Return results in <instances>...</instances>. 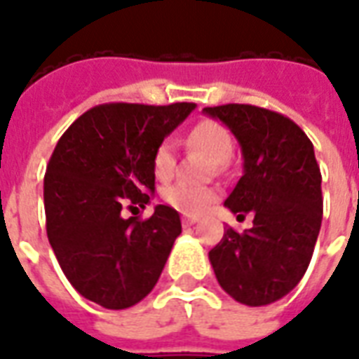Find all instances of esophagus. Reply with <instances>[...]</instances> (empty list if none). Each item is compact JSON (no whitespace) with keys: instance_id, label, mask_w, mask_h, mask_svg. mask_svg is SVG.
Here are the masks:
<instances>
[{"instance_id":"obj_1","label":"esophagus","mask_w":359,"mask_h":359,"mask_svg":"<svg viewBox=\"0 0 359 359\" xmlns=\"http://www.w3.org/2000/svg\"><path fill=\"white\" fill-rule=\"evenodd\" d=\"M196 221H198V215H183L182 217V223L185 225V227H189V225H195Z\"/></svg>"}]
</instances>
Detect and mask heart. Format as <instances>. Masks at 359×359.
I'll use <instances>...</instances> for the list:
<instances>
[{"label":"heart","mask_w":359,"mask_h":359,"mask_svg":"<svg viewBox=\"0 0 359 359\" xmlns=\"http://www.w3.org/2000/svg\"><path fill=\"white\" fill-rule=\"evenodd\" d=\"M187 144L195 149L206 153L215 164L225 163L233 153V138L225 126L217 125L214 121H202L187 136ZM176 170V153L174 144L164 140L153 153V172L161 182H168ZM163 201L176 208L177 212L187 215H196L208 208L215 201V191L208 187H193L187 183H176L163 191Z\"/></svg>","instance_id":"1"}]
</instances>
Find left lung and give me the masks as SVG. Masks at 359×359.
Instances as JSON below:
<instances>
[{
  "label": "left lung",
  "instance_id": "8db88e82",
  "mask_svg": "<svg viewBox=\"0 0 359 359\" xmlns=\"http://www.w3.org/2000/svg\"><path fill=\"white\" fill-rule=\"evenodd\" d=\"M238 140L244 174L225 206L253 227H229L208 253L215 278L242 304L263 306L292 292L309 269L322 225V174L312 142L292 118L248 104L204 107Z\"/></svg>",
  "mask_w": 359,
  "mask_h": 359
}]
</instances>
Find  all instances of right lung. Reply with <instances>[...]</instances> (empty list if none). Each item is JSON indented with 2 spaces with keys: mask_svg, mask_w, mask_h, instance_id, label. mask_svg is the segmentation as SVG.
Wrapping results in <instances>:
<instances>
[{
  "mask_svg": "<svg viewBox=\"0 0 359 359\" xmlns=\"http://www.w3.org/2000/svg\"><path fill=\"white\" fill-rule=\"evenodd\" d=\"M195 107L104 104L58 140L43 185L47 236L69 284L88 301L123 311L157 284L182 233L180 214L157 204L142 221L121 210L149 204L153 153Z\"/></svg>",
  "mask_w": 359,
  "mask_h": 359,
  "instance_id": "right-lung-1",
  "label": "right lung"
}]
</instances>
